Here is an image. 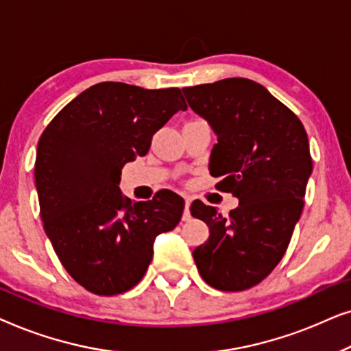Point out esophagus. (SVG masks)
<instances>
[{
    "label": "esophagus",
    "instance_id": "1",
    "mask_svg": "<svg viewBox=\"0 0 351 351\" xmlns=\"http://www.w3.org/2000/svg\"><path fill=\"white\" fill-rule=\"evenodd\" d=\"M190 204H191V198H190V196H185V210H184V215H182V220H190L191 219Z\"/></svg>",
    "mask_w": 351,
    "mask_h": 351
}]
</instances>
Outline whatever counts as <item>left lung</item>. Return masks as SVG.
Masks as SVG:
<instances>
[{"instance_id": "8db88e82", "label": "left lung", "mask_w": 351, "mask_h": 351, "mask_svg": "<svg viewBox=\"0 0 351 351\" xmlns=\"http://www.w3.org/2000/svg\"><path fill=\"white\" fill-rule=\"evenodd\" d=\"M182 90L217 134L209 161L210 176L220 177L215 189L239 199L228 217L198 199L191 203V215L210 232L193 251L195 263L215 289L246 291L270 275L289 246L313 169L308 137L300 119L252 80Z\"/></svg>"}]
</instances>
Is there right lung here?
Instances as JSON below:
<instances>
[{"label": "right lung", "mask_w": 351, "mask_h": 351, "mask_svg": "<svg viewBox=\"0 0 351 351\" xmlns=\"http://www.w3.org/2000/svg\"><path fill=\"white\" fill-rule=\"evenodd\" d=\"M186 104L179 88L105 81L66 104L38 142L35 184L45 232L73 280L97 295L132 289L160 233L180 222L185 201L161 190L132 203L123 166L147 155L152 137Z\"/></svg>", "instance_id": "obj_1"}]
</instances>
